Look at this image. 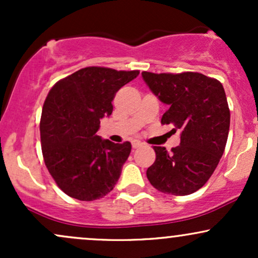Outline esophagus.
Instances as JSON below:
<instances>
[{"instance_id":"esophagus-1","label":"esophagus","mask_w":258,"mask_h":258,"mask_svg":"<svg viewBox=\"0 0 258 258\" xmlns=\"http://www.w3.org/2000/svg\"><path fill=\"white\" fill-rule=\"evenodd\" d=\"M142 146H143V143H142L141 141H137V139H136V141H132V148H133V149H137V148L142 147Z\"/></svg>"}]
</instances>
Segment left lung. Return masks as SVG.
Wrapping results in <instances>:
<instances>
[{
    "instance_id": "8db88e82",
    "label": "left lung",
    "mask_w": 258,
    "mask_h": 258,
    "mask_svg": "<svg viewBox=\"0 0 258 258\" xmlns=\"http://www.w3.org/2000/svg\"><path fill=\"white\" fill-rule=\"evenodd\" d=\"M150 90L168 109L162 125L180 130V144L168 153L153 147L156 158L147 170L150 184L165 194L199 190L217 167L226 148L230 110L218 80L204 74L142 73Z\"/></svg>"
}]
</instances>
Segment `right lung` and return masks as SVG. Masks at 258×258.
<instances>
[{
    "mask_svg": "<svg viewBox=\"0 0 258 258\" xmlns=\"http://www.w3.org/2000/svg\"><path fill=\"white\" fill-rule=\"evenodd\" d=\"M138 70L87 67L59 80L48 92L40 121L47 170L65 194L93 201L114 189L131 143L115 144L96 135L112 99Z\"/></svg>",
    "mask_w": 258,
    "mask_h": 258,
    "instance_id": "obj_1",
    "label": "right lung"
}]
</instances>
